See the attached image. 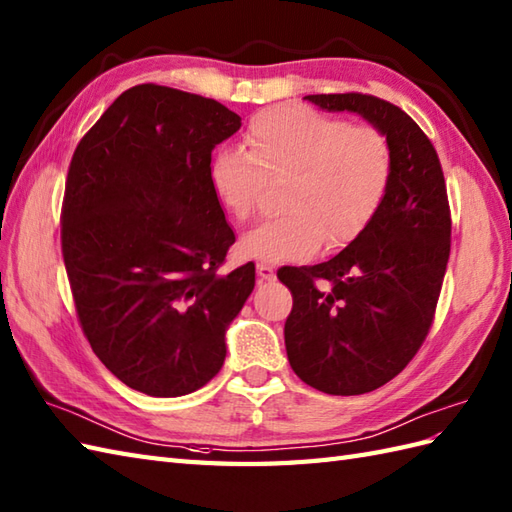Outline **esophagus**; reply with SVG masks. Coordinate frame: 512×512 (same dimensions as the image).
Returning <instances> with one entry per match:
<instances>
[{"label": "esophagus", "mask_w": 512, "mask_h": 512, "mask_svg": "<svg viewBox=\"0 0 512 512\" xmlns=\"http://www.w3.org/2000/svg\"><path fill=\"white\" fill-rule=\"evenodd\" d=\"M257 277L259 281H272L275 279V268L268 264H257Z\"/></svg>", "instance_id": "obj_1"}]
</instances>
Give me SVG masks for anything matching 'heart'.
Returning a JSON list of instances; mask_svg holds the SVG:
<instances>
[{
	"instance_id": "1",
	"label": "heart",
	"mask_w": 512,
	"mask_h": 512,
	"mask_svg": "<svg viewBox=\"0 0 512 512\" xmlns=\"http://www.w3.org/2000/svg\"><path fill=\"white\" fill-rule=\"evenodd\" d=\"M246 152L218 150L209 185L237 220L251 216L266 181H281L285 216L240 237L237 251L261 264L314 257L325 244L344 248L366 233L392 178L388 137L371 124H349L310 106H270L246 126Z\"/></svg>"
}]
</instances>
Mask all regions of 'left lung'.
I'll use <instances>...</instances> for the list:
<instances>
[{"mask_svg": "<svg viewBox=\"0 0 512 512\" xmlns=\"http://www.w3.org/2000/svg\"><path fill=\"white\" fill-rule=\"evenodd\" d=\"M307 100L362 115L392 150L388 194L366 233L323 264L277 272L294 301L283 329L292 371L327 395H364L397 377L432 327L451 246L445 176L399 106L366 93Z\"/></svg>", "mask_w": 512, "mask_h": 512, "instance_id": "left-lung-1", "label": "left lung"}]
</instances>
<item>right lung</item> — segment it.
Returning <instances> with one entry per match:
<instances>
[{"label":"right lung","mask_w":512,"mask_h":512,"mask_svg":"<svg viewBox=\"0 0 512 512\" xmlns=\"http://www.w3.org/2000/svg\"><path fill=\"white\" fill-rule=\"evenodd\" d=\"M242 126L196 93L137 85L71 157L65 270L93 353L128 388L181 397L216 377L255 264L220 275L235 233L209 185L211 150Z\"/></svg>","instance_id":"add662e5"}]
</instances>
